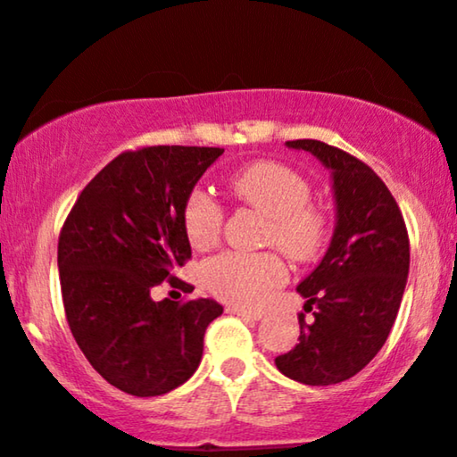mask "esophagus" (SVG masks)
Here are the masks:
<instances>
[{"label":"esophagus","instance_id":"1","mask_svg":"<svg viewBox=\"0 0 457 457\" xmlns=\"http://www.w3.org/2000/svg\"><path fill=\"white\" fill-rule=\"evenodd\" d=\"M228 312H232V315H238V317H245V319H251V321H260V319L263 317L262 311L240 309V306H229Z\"/></svg>","mask_w":457,"mask_h":457}]
</instances>
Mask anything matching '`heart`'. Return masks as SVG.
Listing matches in <instances>:
<instances>
[{
	"mask_svg": "<svg viewBox=\"0 0 457 457\" xmlns=\"http://www.w3.org/2000/svg\"><path fill=\"white\" fill-rule=\"evenodd\" d=\"M229 191L238 202L266 217L263 245H274L291 262H312L321 255L329 238V217L312 204L311 183L294 168L278 162H260L229 179ZM223 208L204 189H194L183 204V229L197 251L219 243ZM287 278L277 253L225 251L202 263L200 281L212 298L255 309Z\"/></svg>",
	"mask_w": 457,
	"mask_h": 457,
	"instance_id": "b5f03b06",
	"label": "heart"
}]
</instances>
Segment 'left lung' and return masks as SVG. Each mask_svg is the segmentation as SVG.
Segmentation results:
<instances>
[{
    "label": "left lung",
    "instance_id": "1",
    "mask_svg": "<svg viewBox=\"0 0 457 457\" xmlns=\"http://www.w3.org/2000/svg\"><path fill=\"white\" fill-rule=\"evenodd\" d=\"M287 146L332 170L337 229L326 257L298 285L306 298L300 343L274 364L304 386H334L357 375L392 332L409 277V232L392 191L361 159L321 140Z\"/></svg>",
    "mask_w": 457,
    "mask_h": 457
}]
</instances>
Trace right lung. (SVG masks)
Here are the masks:
<instances>
[{"mask_svg":"<svg viewBox=\"0 0 457 457\" xmlns=\"http://www.w3.org/2000/svg\"><path fill=\"white\" fill-rule=\"evenodd\" d=\"M223 153L217 146H142L114 157L71 206L57 263L65 319L89 364L120 392L151 398L195 372L214 300L151 298L191 260L183 204Z\"/></svg>","mask_w":457,"mask_h":457,"instance_id":"obj_1","label":"right lung"}]
</instances>
